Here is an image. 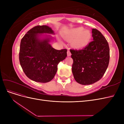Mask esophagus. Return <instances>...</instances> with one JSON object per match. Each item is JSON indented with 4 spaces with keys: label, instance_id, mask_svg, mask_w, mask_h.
Wrapping results in <instances>:
<instances>
[{
    "label": "esophagus",
    "instance_id": "esophagus-1",
    "mask_svg": "<svg viewBox=\"0 0 124 124\" xmlns=\"http://www.w3.org/2000/svg\"><path fill=\"white\" fill-rule=\"evenodd\" d=\"M71 55V54L70 53V51L69 50H68V51H67V56H70Z\"/></svg>",
    "mask_w": 124,
    "mask_h": 124
}]
</instances>
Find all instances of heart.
Instances as JSON below:
<instances>
[{
	"instance_id": "1",
	"label": "heart",
	"mask_w": 124,
	"mask_h": 124,
	"mask_svg": "<svg viewBox=\"0 0 124 124\" xmlns=\"http://www.w3.org/2000/svg\"><path fill=\"white\" fill-rule=\"evenodd\" d=\"M92 35L89 31L80 27L74 29L71 31L67 38L70 40H74V46L78 48H81L87 46L91 39Z\"/></svg>"
}]
</instances>
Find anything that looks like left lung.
I'll return each mask as SVG.
<instances>
[{
  "label": "left lung",
  "instance_id": "1",
  "mask_svg": "<svg viewBox=\"0 0 124 124\" xmlns=\"http://www.w3.org/2000/svg\"><path fill=\"white\" fill-rule=\"evenodd\" d=\"M93 40L81 50L70 49L75 80L82 85L96 83L103 76L110 60L107 40L97 29H92Z\"/></svg>",
  "mask_w": 124,
  "mask_h": 124
}]
</instances>
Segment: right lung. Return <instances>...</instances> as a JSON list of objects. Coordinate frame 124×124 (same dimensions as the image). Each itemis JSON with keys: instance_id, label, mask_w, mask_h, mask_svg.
Returning <instances> with one entry per match:
<instances>
[{"instance_id": "obj_1", "label": "right lung", "mask_w": 124, "mask_h": 124, "mask_svg": "<svg viewBox=\"0 0 124 124\" xmlns=\"http://www.w3.org/2000/svg\"><path fill=\"white\" fill-rule=\"evenodd\" d=\"M53 33L46 25H38L29 30L22 38L19 61L24 72L30 79L46 83L54 78L57 66L67 57V49L56 50L48 43L50 38L39 39L40 33Z\"/></svg>"}]
</instances>
